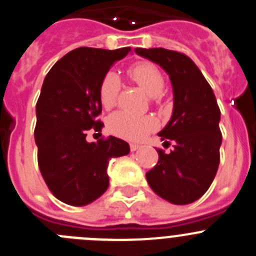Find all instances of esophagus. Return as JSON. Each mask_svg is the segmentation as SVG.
<instances>
[{
	"label": "esophagus",
	"mask_w": 256,
	"mask_h": 256,
	"mask_svg": "<svg viewBox=\"0 0 256 256\" xmlns=\"http://www.w3.org/2000/svg\"><path fill=\"white\" fill-rule=\"evenodd\" d=\"M140 144H130V151H132V152L137 151V150H140Z\"/></svg>",
	"instance_id": "34e87169"
}]
</instances>
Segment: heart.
I'll return each instance as SVG.
<instances>
[{
  "instance_id": "obj_1",
  "label": "heart",
  "mask_w": 256,
  "mask_h": 256,
  "mask_svg": "<svg viewBox=\"0 0 256 256\" xmlns=\"http://www.w3.org/2000/svg\"><path fill=\"white\" fill-rule=\"evenodd\" d=\"M130 76L151 98H158L165 88V77L154 63H137L130 68ZM120 91L118 74L109 71L104 74L99 86V100L106 109L114 106ZM110 132L126 140H140L156 126L152 116H140L128 112H116L108 120Z\"/></svg>"
}]
</instances>
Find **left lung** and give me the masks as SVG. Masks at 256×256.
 <instances>
[{
  "label": "left lung",
  "instance_id": "left-lung-1",
  "mask_svg": "<svg viewBox=\"0 0 256 256\" xmlns=\"http://www.w3.org/2000/svg\"><path fill=\"white\" fill-rule=\"evenodd\" d=\"M140 57L168 74L174 92L172 116L158 136L172 140L170 154L157 150L158 162L146 174L158 196L172 204H189L212 184L220 165L221 112L212 88L196 63L182 53L164 48H136Z\"/></svg>",
  "mask_w": 256,
  "mask_h": 256
}]
</instances>
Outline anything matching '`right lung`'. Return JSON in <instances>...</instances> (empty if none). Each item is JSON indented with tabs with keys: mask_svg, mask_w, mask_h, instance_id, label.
I'll use <instances>...</instances> for the list:
<instances>
[{
	"mask_svg": "<svg viewBox=\"0 0 256 256\" xmlns=\"http://www.w3.org/2000/svg\"><path fill=\"white\" fill-rule=\"evenodd\" d=\"M130 52L77 48L50 68L36 102L38 164L49 190L70 206L90 204L109 186L108 165L130 154V144L110 136L88 142V130L102 132L99 86L112 64Z\"/></svg>",
	"mask_w": 256,
	"mask_h": 256,
	"instance_id": "1",
	"label": "right lung"
}]
</instances>
